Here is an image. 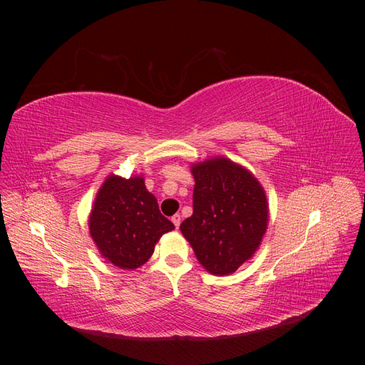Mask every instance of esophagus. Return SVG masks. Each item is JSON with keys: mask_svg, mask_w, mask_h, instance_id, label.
<instances>
[{"mask_svg": "<svg viewBox=\"0 0 365 365\" xmlns=\"http://www.w3.org/2000/svg\"><path fill=\"white\" fill-rule=\"evenodd\" d=\"M172 222H173V225L178 228L180 227V224H181V215H175L173 217H172Z\"/></svg>", "mask_w": 365, "mask_h": 365, "instance_id": "esophagus-1", "label": "esophagus"}]
</instances>
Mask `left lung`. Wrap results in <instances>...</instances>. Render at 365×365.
<instances>
[{"label": "left lung", "instance_id": "1", "mask_svg": "<svg viewBox=\"0 0 365 365\" xmlns=\"http://www.w3.org/2000/svg\"><path fill=\"white\" fill-rule=\"evenodd\" d=\"M192 173L193 215L181 233L210 274L235 272L254 256L267 231V195L248 169L224 157L193 164Z\"/></svg>", "mask_w": 365, "mask_h": 365}]
</instances>
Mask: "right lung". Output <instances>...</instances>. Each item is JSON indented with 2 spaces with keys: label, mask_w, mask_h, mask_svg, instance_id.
I'll list each match as a JSON object with an SVG mask.
<instances>
[{
  "label": "right lung",
  "mask_w": 365,
  "mask_h": 365,
  "mask_svg": "<svg viewBox=\"0 0 365 365\" xmlns=\"http://www.w3.org/2000/svg\"><path fill=\"white\" fill-rule=\"evenodd\" d=\"M88 227L102 256L121 269L145 264L160 237L175 228L143 176L125 180L117 175H109L98 189Z\"/></svg>",
  "instance_id": "obj_1"
}]
</instances>
